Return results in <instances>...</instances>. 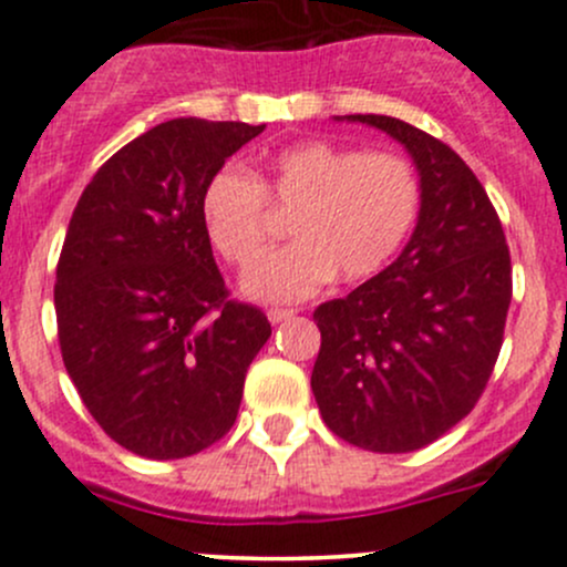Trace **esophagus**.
Returning a JSON list of instances; mask_svg holds the SVG:
<instances>
[{
  "label": "esophagus",
  "instance_id": "34e87169",
  "mask_svg": "<svg viewBox=\"0 0 567 567\" xmlns=\"http://www.w3.org/2000/svg\"><path fill=\"white\" fill-rule=\"evenodd\" d=\"M296 312L293 310H288V307H271V310H268V321L271 323H282V321H288V318H293Z\"/></svg>",
  "mask_w": 567,
  "mask_h": 567
}]
</instances>
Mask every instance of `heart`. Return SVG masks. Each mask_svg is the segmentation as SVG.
I'll return each instance as SVG.
<instances>
[{
    "label": "heart",
    "instance_id": "b5f03b06",
    "mask_svg": "<svg viewBox=\"0 0 567 567\" xmlns=\"http://www.w3.org/2000/svg\"><path fill=\"white\" fill-rule=\"evenodd\" d=\"M417 168L395 152L301 141L268 157L260 174L221 168L202 190L199 216L213 249L246 268L267 237V205L293 209L295 240L246 274L251 299L293 305L338 271L346 282L384 271L421 216Z\"/></svg>",
    "mask_w": 567,
    "mask_h": 567
}]
</instances>
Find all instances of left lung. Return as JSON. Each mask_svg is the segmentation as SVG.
<instances>
[{
	"instance_id": "1",
	"label": "left lung",
	"mask_w": 567,
	"mask_h": 567,
	"mask_svg": "<svg viewBox=\"0 0 567 567\" xmlns=\"http://www.w3.org/2000/svg\"><path fill=\"white\" fill-rule=\"evenodd\" d=\"M349 118L406 146L423 202L404 251L312 312L321 349L310 384L340 441L417 452L485 393L504 343L513 262L496 207L452 146L390 115Z\"/></svg>"
}]
</instances>
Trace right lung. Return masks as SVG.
Returning a JSON list of instances; mask_svg holds the SVG:
<instances>
[{
  "mask_svg": "<svg viewBox=\"0 0 567 567\" xmlns=\"http://www.w3.org/2000/svg\"><path fill=\"white\" fill-rule=\"evenodd\" d=\"M266 126L174 118L121 146L87 183L54 282L63 365L110 441L183 460L233 430L246 371L271 338L229 299L202 190Z\"/></svg>",
  "mask_w": 567,
  "mask_h": 567,
  "instance_id": "1",
  "label": "right lung"
}]
</instances>
